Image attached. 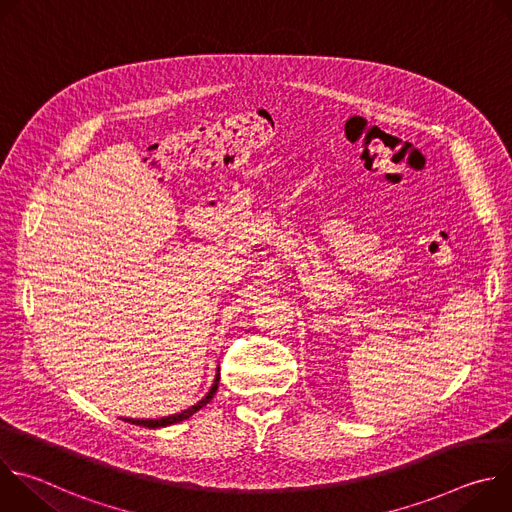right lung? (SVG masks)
I'll return each instance as SVG.
<instances>
[{"label": "right lung", "instance_id": "add662e5", "mask_svg": "<svg viewBox=\"0 0 512 512\" xmlns=\"http://www.w3.org/2000/svg\"><path fill=\"white\" fill-rule=\"evenodd\" d=\"M218 381H221V375L216 373V377H214V385L210 387V391L206 393V397L202 399V401H198L196 405H192L190 409H186V411H182V413H176V415H170V417H162V419H125V421H129V423H135V425H143V427H150V429H156V427H166V425H172V423H178V421H184V419H188L190 415H194L196 411H200L212 397H214V393H216V389H218Z\"/></svg>", "mask_w": 512, "mask_h": 512}]
</instances>
